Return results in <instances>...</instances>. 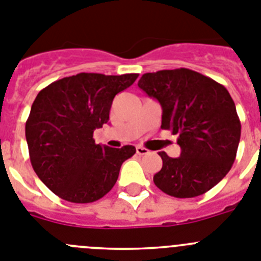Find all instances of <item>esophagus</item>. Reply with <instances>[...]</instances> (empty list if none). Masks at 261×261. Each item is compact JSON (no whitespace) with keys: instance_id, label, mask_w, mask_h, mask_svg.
<instances>
[{"instance_id":"1","label":"esophagus","mask_w":261,"mask_h":261,"mask_svg":"<svg viewBox=\"0 0 261 261\" xmlns=\"http://www.w3.org/2000/svg\"><path fill=\"white\" fill-rule=\"evenodd\" d=\"M148 152L149 151H148L147 148L142 147V145H138V147H136V153L139 154V156H144V154H147Z\"/></svg>"}]
</instances>
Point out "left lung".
Masks as SVG:
<instances>
[{"label": "left lung", "mask_w": 261, "mask_h": 261, "mask_svg": "<svg viewBox=\"0 0 261 261\" xmlns=\"http://www.w3.org/2000/svg\"><path fill=\"white\" fill-rule=\"evenodd\" d=\"M140 90L163 108L161 128L178 135L180 156L159 152L163 168L153 182L174 198H195L229 173L241 139L233 98L222 84L189 69L147 72Z\"/></svg>", "instance_id": "left-lung-1"}]
</instances>
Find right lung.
Returning a JSON list of instances; mask_svg holds the SVG:
<instances>
[{
  "instance_id": "right-lung-1",
  "label": "right lung",
  "mask_w": 261,
  "mask_h": 261,
  "mask_svg": "<svg viewBox=\"0 0 261 261\" xmlns=\"http://www.w3.org/2000/svg\"><path fill=\"white\" fill-rule=\"evenodd\" d=\"M138 74L81 72L53 82L39 92L25 122L30 160L41 182L61 199L92 203L113 189L134 145L96 144L93 131L109 121L117 93Z\"/></svg>"
}]
</instances>
